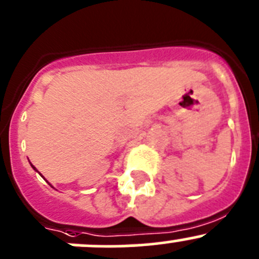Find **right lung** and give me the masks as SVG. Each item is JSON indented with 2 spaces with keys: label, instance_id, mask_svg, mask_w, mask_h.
<instances>
[{
  "label": "right lung",
  "instance_id": "1",
  "mask_svg": "<svg viewBox=\"0 0 259 259\" xmlns=\"http://www.w3.org/2000/svg\"><path fill=\"white\" fill-rule=\"evenodd\" d=\"M30 165H31V167H32V169H34V170H36V172H37V169H36V168L34 167V165L31 164V163H30ZM40 176H41V175H40ZM41 177H42V176H41ZM42 178H44V177H42ZM44 180H45V178H44ZM48 183H49V182H48ZM49 185H50V183H49ZM50 186H52V185H50ZM52 187H53V186H52ZM53 188H54V187H53Z\"/></svg>",
  "mask_w": 259,
  "mask_h": 259
}]
</instances>
